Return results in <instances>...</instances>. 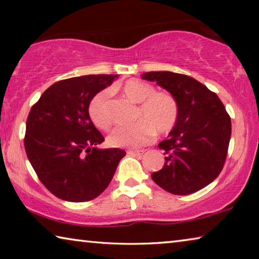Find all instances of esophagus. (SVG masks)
Returning <instances> with one entry per match:
<instances>
[{
    "mask_svg": "<svg viewBox=\"0 0 259 259\" xmlns=\"http://www.w3.org/2000/svg\"><path fill=\"white\" fill-rule=\"evenodd\" d=\"M126 153L130 155H135V156H143L144 153H145V151L144 150H128L126 151Z\"/></svg>",
    "mask_w": 259,
    "mask_h": 259,
    "instance_id": "34e87169",
    "label": "esophagus"
}]
</instances>
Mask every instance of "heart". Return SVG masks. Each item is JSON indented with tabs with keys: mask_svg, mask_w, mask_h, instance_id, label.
I'll use <instances>...</instances> for the list:
<instances>
[{
	"mask_svg": "<svg viewBox=\"0 0 259 259\" xmlns=\"http://www.w3.org/2000/svg\"><path fill=\"white\" fill-rule=\"evenodd\" d=\"M115 90L130 102L138 104L136 120L130 126H119L108 136V144L113 147H139L154 137L155 130L166 134L174 129L179 116L178 100L168 91H155L154 87L138 78H130ZM90 119L98 128L109 129L112 124L108 112V94L99 91L90 100L88 107Z\"/></svg>",
	"mask_w": 259,
	"mask_h": 259,
	"instance_id": "1",
	"label": "heart"
}]
</instances>
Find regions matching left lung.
Instances as JSON below:
<instances>
[{
  "mask_svg": "<svg viewBox=\"0 0 259 259\" xmlns=\"http://www.w3.org/2000/svg\"><path fill=\"white\" fill-rule=\"evenodd\" d=\"M142 77L155 81L179 104L176 125L159 144L164 165L152 174V179L172 194L198 192L224 168L232 134L229 113L213 91L185 74L147 72Z\"/></svg>",
  "mask_w": 259,
  "mask_h": 259,
  "instance_id": "8db88e82",
  "label": "left lung"
}]
</instances>
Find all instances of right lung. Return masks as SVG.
<instances>
[{
  "label": "right lung",
  "instance_id": "right-lung-1",
  "mask_svg": "<svg viewBox=\"0 0 259 259\" xmlns=\"http://www.w3.org/2000/svg\"><path fill=\"white\" fill-rule=\"evenodd\" d=\"M119 75H84L52 84L35 103L26 121L25 151L40 182L52 194L87 202L106 190L125 152L98 150L105 138L88 107L96 94Z\"/></svg>",
  "mask_w": 259,
  "mask_h": 259
}]
</instances>
